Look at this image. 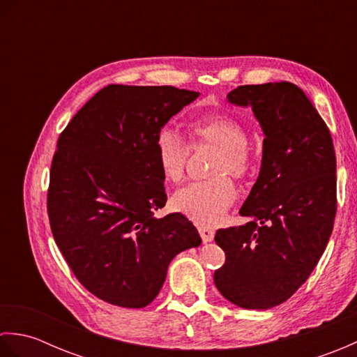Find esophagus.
I'll list each match as a JSON object with an SVG mask.
<instances>
[{"label": "esophagus", "instance_id": "1", "mask_svg": "<svg viewBox=\"0 0 357 357\" xmlns=\"http://www.w3.org/2000/svg\"><path fill=\"white\" fill-rule=\"evenodd\" d=\"M198 230H199V234H201V238H202L204 242H211V241H213L215 230L207 229V227H199Z\"/></svg>", "mask_w": 357, "mask_h": 357}]
</instances>
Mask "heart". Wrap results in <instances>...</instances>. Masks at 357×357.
<instances>
[{
    "instance_id": "b5f03b06",
    "label": "heart",
    "mask_w": 357,
    "mask_h": 357,
    "mask_svg": "<svg viewBox=\"0 0 357 357\" xmlns=\"http://www.w3.org/2000/svg\"><path fill=\"white\" fill-rule=\"evenodd\" d=\"M190 146L218 147L210 173L216 176L195 181L173 195V208L198 225H216L236 199V188L225 173L244 178L253 165V150L244 124L230 115L213 113L195 118L190 126ZM190 147L172 127H162L155 138V156L164 179L178 183L184 176Z\"/></svg>"
}]
</instances>
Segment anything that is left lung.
Returning <instances> with one entry per match:
<instances>
[{"instance_id":"8db88e82","label":"left lung","mask_w":357,"mask_h":357,"mask_svg":"<svg viewBox=\"0 0 357 357\" xmlns=\"http://www.w3.org/2000/svg\"><path fill=\"white\" fill-rule=\"evenodd\" d=\"M231 104L252 107L265 135L261 172L241 207L245 225L216 231L225 264L215 285L247 310L282 304L312 275L336 216V155L327 124L288 81L239 86Z\"/></svg>"}]
</instances>
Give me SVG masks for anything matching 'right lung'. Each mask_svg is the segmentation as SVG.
I'll return each instance as SVG.
<instances>
[{
	"label": "right lung",
	"mask_w": 357,
	"mask_h": 357,
	"mask_svg": "<svg viewBox=\"0 0 357 357\" xmlns=\"http://www.w3.org/2000/svg\"><path fill=\"white\" fill-rule=\"evenodd\" d=\"M199 96L172 86L101 89L59 135L47 192L50 229L73 275L109 304L153 301L178 253L201 236L167 202L156 133Z\"/></svg>",
	"instance_id": "1"
}]
</instances>
